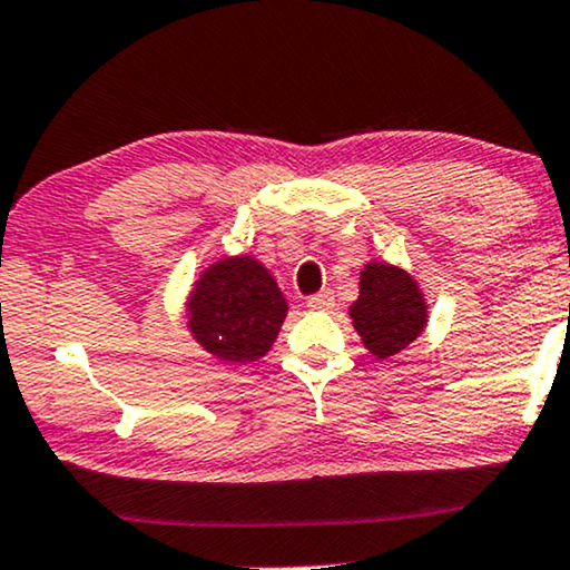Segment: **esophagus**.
I'll return each mask as SVG.
<instances>
[{
    "label": "esophagus",
    "mask_w": 570,
    "mask_h": 570,
    "mask_svg": "<svg viewBox=\"0 0 570 570\" xmlns=\"http://www.w3.org/2000/svg\"><path fill=\"white\" fill-rule=\"evenodd\" d=\"M307 307L309 309H317V313H328V309L336 307V299H333V292H321V294H313V297L307 299Z\"/></svg>",
    "instance_id": "34e87169"
}]
</instances>
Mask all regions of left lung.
I'll use <instances>...</instances> for the list:
<instances>
[{"label":"left lung","instance_id":"8db88e82","mask_svg":"<svg viewBox=\"0 0 570 570\" xmlns=\"http://www.w3.org/2000/svg\"><path fill=\"white\" fill-rule=\"evenodd\" d=\"M362 344L377 360H389L420 336L428 323L420 286L406 271L389 263H370L362 271L360 299L348 307Z\"/></svg>","mask_w":570,"mask_h":570}]
</instances>
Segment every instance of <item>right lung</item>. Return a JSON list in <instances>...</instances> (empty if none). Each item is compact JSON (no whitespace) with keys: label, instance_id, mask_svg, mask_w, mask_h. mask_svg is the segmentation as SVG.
I'll list each match as a JSON object with an SVG mask.
<instances>
[{"label":"right lung","instance_id":"obj_1","mask_svg":"<svg viewBox=\"0 0 570 570\" xmlns=\"http://www.w3.org/2000/svg\"><path fill=\"white\" fill-rule=\"evenodd\" d=\"M189 331L226 362H255L268 352L286 317L276 278L255 257L210 265L189 297Z\"/></svg>","mask_w":570,"mask_h":570}]
</instances>
